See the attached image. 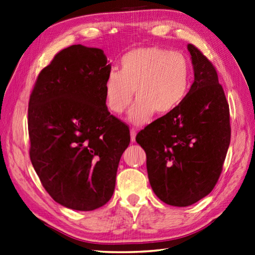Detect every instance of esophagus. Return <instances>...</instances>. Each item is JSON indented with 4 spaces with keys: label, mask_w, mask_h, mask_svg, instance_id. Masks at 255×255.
Returning a JSON list of instances; mask_svg holds the SVG:
<instances>
[{
    "label": "esophagus",
    "mask_w": 255,
    "mask_h": 255,
    "mask_svg": "<svg viewBox=\"0 0 255 255\" xmlns=\"http://www.w3.org/2000/svg\"><path fill=\"white\" fill-rule=\"evenodd\" d=\"M135 135H136V131L134 129L130 130V139H131V142L135 141Z\"/></svg>",
    "instance_id": "obj_1"
}]
</instances>
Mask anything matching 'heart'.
<instances>
[{
	"instance_id": "obj_1",
	"label": "heart",
	"mask_w": 255,
	"mask_h": 255,
	"mask_svg": "<svg viewBox=\"0 0 255 255\" xmlns=\"http://www.w3.org/2000/svg\"><path fill=\"white\" fill-rule=\"evenodd\" d=\"M191 82V65L178 51L142 47L128 51L119 72H109L104 84L106 105L121 114L133 98L127 119L134 125L148 123L155 113L169 115L185 100Z\"/></svg>"
}]
</instances>
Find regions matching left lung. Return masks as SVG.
Wrapping results in <instances>:
<instances>
[{"label":"left lung","mask_w":255,"mask_h":255,"mask_svg":"<svg viewBox=\"0 0 255 255\" xmlns=\"http://www.w3.org/2000/svg\"><path fill=\"white\" fill-rule=\"evenodd\" d=\"M194 81L181 105L136 134L146 152L152 191L165 204L186 207L212 192L230 146L229 104L214 65L193 45Z\"/></svg>","instance_id":"obj_1"}]
</instances>
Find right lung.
<instances>
[{"label":"right lung","mask_w":255,"mask_h":255,"mask_svg":"<svg viewBox=\"0 0 255 255\" xmlns=\"http://www.w3.org/2000/svg\"><path fill=\"white\" fill-rule=\"evenodd\" d=\"M98 48L74 45L43 68L28 103L30 157L59 204L90 212L113 195L129 128L109 112L104 92L111 64Z\"/></svg>","instance_id":"add662e5"}]
</instances>
